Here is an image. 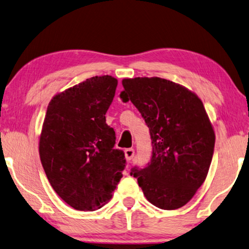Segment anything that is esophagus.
Listing matches in <instances>:
<instances>
[{"mask_svg":"<svg viewBox=\"0 0 249 249\" xmlns=\"http://www.w3.org/2000/svg\"><path fill=\"white\" fill-rule=\"evenodd\" d=\"M124 156H125V160H127L128 161H130L133 156H135V150H133L132 148H127L124 150Z\"/></svg>","mask_w":249,"mask_h":249,"instance_id":"34e87169","label":"esophagus"}]
</instances>
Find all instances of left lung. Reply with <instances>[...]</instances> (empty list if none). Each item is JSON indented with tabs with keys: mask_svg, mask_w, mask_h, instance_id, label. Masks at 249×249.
<instances>
[{
	"mask_svg": "<svg viewBox=\"0 0 249 249\" xmlns=\"http://www.w3.org/2000/svg\"><path fill=\"white\" fill-rule=\"evenodd\" d=\"M122 85L120 98L142 113L153 143L148 166L130 174L155 207L181 208L203 184L213 155L215 136L202 101L160 77L124 78Z\"/></svg>",
	"mask_w": 249,
	"mask_h": 249,
	"instance_id": "1",
	"label": "left lung"
}]
</instances>
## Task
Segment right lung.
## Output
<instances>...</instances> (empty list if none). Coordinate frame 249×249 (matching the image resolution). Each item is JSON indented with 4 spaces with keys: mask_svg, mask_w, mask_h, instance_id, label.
I'll use <instances>...</instances> for the list:
<instances>
[{
    "mask_svg": "<svg viewBox=\"0 0 249 249\" xmlns=\"http://www.w3.org/2000/svg\"><path fill=\"white\" fill-rule=\"evenodd\" d=\"M118 80L94 76L50 100L39 139V155L55 192L71 208L94 211L116 190L125 166L114 149L116 132L106 113Z\"/></svg>",
    "mask_w": 249,
    "mask_h": 249,
    "instance_id": "right-lung-1",
    "label": "right lung"
}]
</instances>
